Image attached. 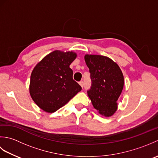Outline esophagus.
I'll list each match as a JSON object with an SVG mask.
<instances>
[{
    "instance_id": "34e87169",
    "label": "esophagus",
    "mask_w": 158,
    "mask_h": 158,
    "mask_svg": "<svg viewBox=\"0 0 158 158\" xmlns=\"http://www.w3.org/2000/svg\"><path fill=\"white\" fill-rule=\"evenodd\" d=\"M79 84L80 85H81V86L82 87V88H83V81H79Z\"/></svg>"
}]
</instances>
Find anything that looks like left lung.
<instances>
[{"instance_id":"1","label":"left lung","mask_w":158,"mask_h":158,"mask_svg":"<svg viewBox=\"0 0 158 158\" xmlns=\"http://www.w3.org/2000/svg\"><path fill=\"white\" fill-rule=\"evenodd\" d=\"M84 58L92 80L88 95L92 105L101 115L112 116L117 110V101L123 88L122 70L106 56L86 54Z\"/></svg>"}]
</instances>
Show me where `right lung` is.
I'll return each instance as SVG.
<instances>
[{
    "label": "right lung",
    "instance_id": "add662e5",
    "mask_svg": "<svg viewBox=\"0 0 158 158\" xmlns=\"http://www.w3.org/2000/svg\"><path fill=\"white\" fill-rule=\"evenodd\" d=\"M73 52L55 50L45 56L32 70L29 92L40 109L53 113L81 90L73 79L69 66L77 58Z\"/></svg>",
    "mask_w": 158,
    "mask_h": 158
}]
</instances>
